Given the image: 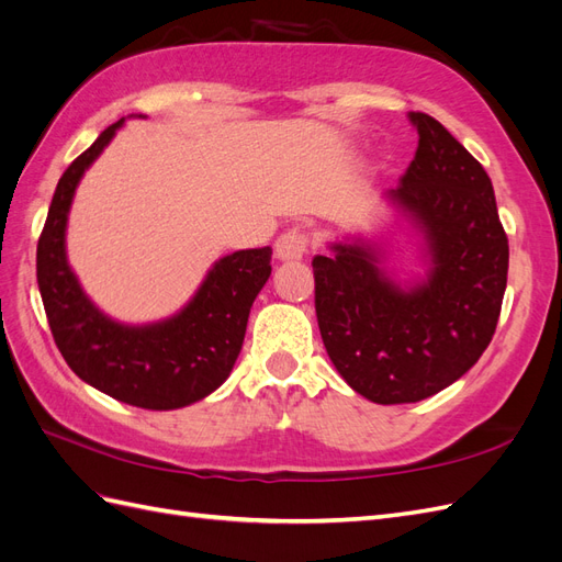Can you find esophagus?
<instances>
[{
  "label": "esophagus",
  "instance_id": "obj_1",
  "mask_svg": "<svg viewBox=\"0 0 562 562\" xmlns=\"http://www.w3.org/2000/svg\"><path fill=\"white\" fill-rule=\"evenodd\" d=\"M277 258L283 262H291V260H300L304 252L310 248V234L304 232L302 227H293L283 232L279 239H277Z\"/></svg>",
  "mask_w": 562,
  "mask_h": 562
}]
</instances>
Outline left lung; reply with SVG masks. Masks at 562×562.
<instances>
[{"instance_id": "1", "label": "left lung", "mask_w": 562, "mask_h": 562, "mask_svg": "<svg viewBox=\"0 0 562 562\" xmlns=\"http://www.w3.org/2000/svg\"><path fill=\"white\" fill-rule=\"evenodd\" d=\"M415 159L384 199L424 241L427 274L398 283L378 244L347 239L312 260L316 318L339 375L372 403H417L481 359L495 335L508 239L485 168L424 112Z\"/></svg>"}]
</instances>
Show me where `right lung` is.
<instances>
[{"instance_id":"1","label":"right lung","mask_w":562,"mask_h":562,"mask_svg":"<svg viewBox=\"0 0 562 562\" xmlns=\"http://www.w3.org/2000/svg\"><path fill=\"white\" fill-rule=\"evenodd\" d=\"M122 124L119 119L100 133L58 180L37 244V283L50 333L79 380L145 411H176L206 398L229 378L252 302L271 274V248L220 258L171 318L126 326L100 312L67 262L65 229L81 176Z\"/></svg>"}]
</instances>
